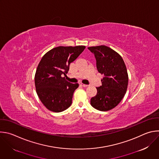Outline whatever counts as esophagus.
<instances>
[{
  "label": "esophagus",
  "instance_id": "1",
  "mask_svg": "<svg viewBox=\"0 0 159 159\" xmlns=\"http://www.w3.org/2000/svg\"><path fill=\"white\" fill-rule=\"evenodd\" d=\"M80 85L84 87H87L89 86V85H87V84H82V83H80Z\"/></svg>",
  "mask_w": 159,
  "mask_h": 159
}]
</instances>
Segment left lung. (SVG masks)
<instances>
[{"mask_svg": "<svg viewBox=\"0 0 159 159\" xmlns=\"http://www.w3.org/2000/svg\"><path fill=\"white\" fill-rule=\"evenodd\" d=\"M96 59L98 72L103 74L102 85L97 87V95L90 104L98 111H108L116 107L124 98L128 86L129 77L122 57L105 45L88 47Z\"/></svg>", "mask_w": 159, "mask_h": 159, "instance_id": "1", "label": "left lung"}]
</instances>
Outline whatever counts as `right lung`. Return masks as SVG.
Masks as SVG:
<instances>
[{"instance_id": "add662e5", "label": "right lung", "mask_w": 159, "mask_h": 159, "mask_svg": "<svg viewBox=\"0 0 159 159\" xmlns=\"http://www.w3.org/2000/svg\"><path fill=\"white\" fill-rule=\"evenodd\" d=\"M85 47L59 46L51 49L42 57L35 75V85L39 98L49 111L61 112L72 104L73 93L79 84L66 80L70 64Z\"/></svg>"}]
</instances>
